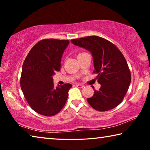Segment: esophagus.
Returning <instances> with one entry per match:
<instances>
[{"instance_id": "esophagus-1", "label": "esophagus", "mask_w": 150, "mask_h": 150, "mask_svg": "<svg viewBox=\"0 0 150 150\" xmlns=\"http://www.w3.org/2000/svg\"><path fill=\"white\" fill-rule=\"evenodd\" d=\"M75 86H76V87H79V88H83V87H84V85H81V84H76Z\"/></svg>"}]
</instances>
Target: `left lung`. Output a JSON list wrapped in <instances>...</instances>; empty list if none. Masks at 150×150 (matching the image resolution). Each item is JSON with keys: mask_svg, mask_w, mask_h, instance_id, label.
<instances>
[{"mask_svg": "<svg viewBox=\"0 0 150 150\" xmlns=\"http://www.w3.org/2000/svg\"><path fill=\"white\" fill-rule=\"evenodd\" d=\"M71 42L89 51L93 55V73L97 74L96 79L101 87L87 98L88 104L102 112L116 107L122 101L131 82L130 71L122 54L112 43L96 35Z\"/></svg>", "mask_w": 150, "mask_h": 150, "instance_id": "8db88e82", "label": "left lung"}]
</instances>
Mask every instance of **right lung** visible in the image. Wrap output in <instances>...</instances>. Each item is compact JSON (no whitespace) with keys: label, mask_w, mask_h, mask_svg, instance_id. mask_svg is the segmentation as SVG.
Instances as JSON below:
<instances>
[{"label":"right lung","mask_w":150,"mask_h":150,"mask_svg":"<svg viewBox=\"0 0 150 150\" xmlns=\"http://www.w3.org/2000/svg\"><path fill=\"white\" fill-rule=\"evenodd\" d=\"M68 40L45 39L38 42L24 60L22 65L20 86L28 103L40 115H56L64 106L69 83L55 87L52 76L60 71L61 61Z\"/></svg>","instance_id":"right-lung-1"}]
</instances>
